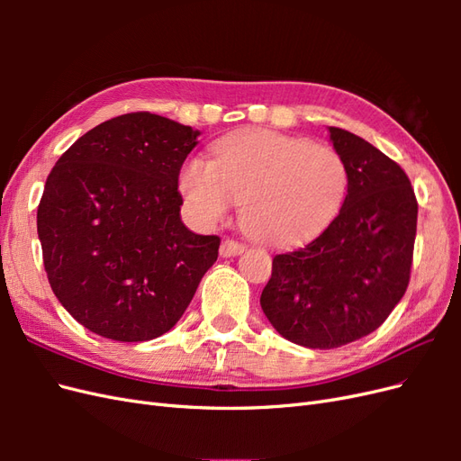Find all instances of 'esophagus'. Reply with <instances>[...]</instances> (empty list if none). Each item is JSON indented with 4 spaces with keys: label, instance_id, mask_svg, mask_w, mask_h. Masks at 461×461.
<instances>
[{
    "label": "esophagus",
    "instance_id": "34e87169",
    "mask_svg": "<svg viewBox=\"0 0 461 461\" xmlns=\"http://www.w3.org/2000/svg\"><path fill=\"white\" fill-rule=\"evenodd\" d=\"M246 249V246L242 244V242H239V240H232V239H227V240H222V244H221V248H219V252H221V256L222 258H230V256H239V254H242Z\"/></svg>",
    "mask_w": 461,
    "mask_h": 461
}]
</instances>
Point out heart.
<instances>
[{
	"mask_svg": "<svg viewBox=\"0 0 461 461\" xmlns=\"http://www.w3.org/2000/svg\"><path fill=\"white\" fill-rule=\"evenodd\" d=\"M180 192L202 222L225 219L242 200L246 230L275 246L313 239L340 212L348 169L339 151L308 138L244 129L215 144L213 161L188 159Z\"/></svg>",
	"mask_w": 461,
	"mask_h": 461,
	"instance_id": "heart-1",
	"label": "heart"
}]
</instances>
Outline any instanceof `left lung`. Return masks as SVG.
Masks as SVG:
<instances>
[{
	"label": "left lung",
	"instance_id": "8db88e82",
	"mask_svg": "<svg viewBox=\"0 0 461 461\" xmlns=\"http://www.w3.org/2000/svg\"><path fill=\"white\" fill-rule=\"evenodd\" d=\"M330 140L348 169L340 213L317 239L273 258L261 310L290 342L330 350L367 337L410 285L417 200L402 167L344 129Z\"/></svg>",
	"mask_w": 461,
	"mask_h": 461
}]
</instances>
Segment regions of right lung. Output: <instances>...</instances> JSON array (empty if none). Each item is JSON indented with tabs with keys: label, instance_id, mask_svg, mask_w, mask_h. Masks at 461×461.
Wrapping results in <instances>:
<instances>
[{
	"label": "right lung",
	"instance_id": "add662e5",
	"mask_svg": "<svg viewBox=\"0 0 461 461\" xmlns=\"http://www.w3.org/2000/svg\"><path fill=\"white\" fill-rule=\"evenodd\" d=\"M198 131L136 111L97 124L48 175L38 239L63 308L100 337L144 342L183 317L221 239L180 221Z\"/></svg>",
	"mask_w": 461,
	"mask_h": 461
}]
</instances>
